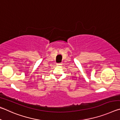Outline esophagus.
<instances>
[{
	"mask_svg": "<svg viewBox=\"0 0 120 120\" xmlns=\"http://www.w3.org/2000/svg\"><path fill=\"white\" fill-rule=\"evenodd\" d=\"M57 66L62 65V63H57Z\"/></svg>",
	"mask_w": 120,
	"mask_h": 120,
	"instance_id": "34e87169",
	"label": "esophagus"
}]
</instances>
